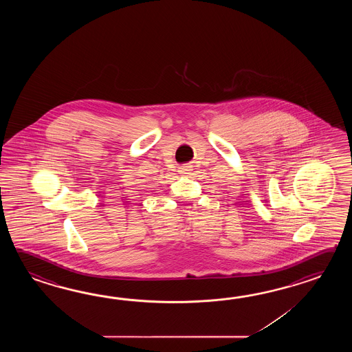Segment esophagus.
<instances>
[{
	"mask_svg": "<svg viewBox=\"0 0 352 352\" xmlns=\"http://www.w3.org/2000/svg\"><path fill=\"white\" fill-rule=\"evenodd\" d=\"M179 173L182 175V176H186V177H188V176H191L192 175V165H184L181 166L179 168Z\"/></svg>",
	"mask_w": 352,
	"mask_h": 352,
	"instance_id": "obj_1",
	"label": "esophagus"
}]
</instances>
